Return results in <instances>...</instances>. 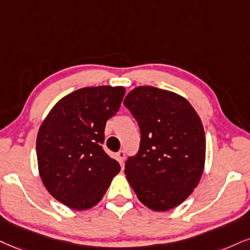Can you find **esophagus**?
Segmentation results:
<instances>
[{
  "label": "esophagus",
  "mask_w": 250,
  "mask_h": 250,
  "mask_svg": "<svg viewBox=\"0 0 250 250\" xmlns=\"http://www.w3.org/2000/svg\"><path fill=\"white\" fill-rule=\"evenodd\" d=\"M117 160H118V162L122 165V163H124V160H125V152L124 150H119L118 153H117Z\"/></svg>",
  "instance_id": "esophagus-1"
}]
</instances>
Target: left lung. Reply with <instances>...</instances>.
Wrapping results in <instances>:
<instances>
[{
	"mask_svg": "<svg viewBox=\"0 0 250 250\" xmlns=\"http://www.w3.org/2000/svg\"><path fill=\"white\" fill-rule=\"evenodd\" d=\"M140 127V148L125 163L128 183L145 206L169 211L189 197L205 165L204 127L181 95L149 85L124 100Z\"/></svg>",
	"mask_w": 250,
	"mask_h": 250,
	"instance_id": "8db88e82",
	"label": "left lung"
}]
</instances>
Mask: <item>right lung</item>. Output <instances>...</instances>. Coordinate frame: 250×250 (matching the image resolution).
<instances>
[{
	"instance_id": "right-lung-1",
	"label": "right lung",
	"mask_w": 250,
	"mask_h": 250,
	"mask_svg": "<svg viewBox=\"0 0 250 250\" xmlns=\"http://www.w3.org/2000/svg\"><path fill=\"white\" fill-rule=\"evenodd\" d=\"M124 87H85L61 98L37 135L39 175L48 192L73 210L103 198L119 163L102 148L105 124L118 112Z\"/></svg>"
}]
</instances>
